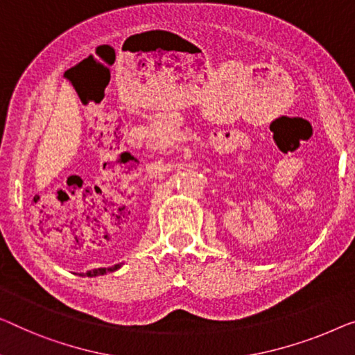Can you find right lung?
<instances>
[{
    "instance_id": "1",
    "label": "right lung",
    "mask_w": 355,
    "mask_h": 355,
    "mask_svg": "<svg viewBox=\"0 0 355 355\" xmlns=\"http://www.w3.org/2000/svg\"><path fill=\"white\" fill-rule=\"evenodd\" d=\"M123 266V263H118V264H114V266H110V268H97V269H91V271H87V272H79V276H83V277H95V276H103V274H107V272H114V271H118V269Z\"/></svg>"
}]
</instances>
